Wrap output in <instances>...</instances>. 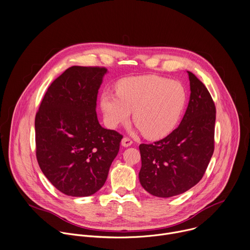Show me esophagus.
<instances>
[{
	"mask_svg": "<svg viewBox=\"0 0 250 250\" xmlns=\"http://www.w3.org/2000/svg\"><path fill=\"white\" fill-rule=\"evenodd\" d=\"M132 144H133L132 140L129 139V138H126V137L123 138L122 141H121V145H122L124 147H128V146H130Z\"/></svg>",
	"mask_w": 250,
	"mask_h": 250,
	"instance_id": "esophagus-1",
	"label": "esophagus"
}]
</instances>
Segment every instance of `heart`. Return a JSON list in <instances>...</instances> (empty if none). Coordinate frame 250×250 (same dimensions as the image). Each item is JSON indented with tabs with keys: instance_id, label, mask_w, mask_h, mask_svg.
I'll list each match as a JSON object with an SVG mask.
<instances>
[{
	"instance_id": "1",
	"label": "heart",
	"mask_w": 250,
	"mask_h": 250,
	"mask_svg": "<svg viewBox=\"0 0 250 250\" xmlns=\"http://www.w3.org/2000/svg\"><path fill=\"white\" fill-rule=\"evenodd\" d=\"M116 91L105 90L101 96L105 124L110 128L126 124L133 111L134 123L151 140L164 138L176 128L187 103L181 82L155 75L122 79Z\"/></svg>"
}]
</instances>
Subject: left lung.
<instances>
[{
	"label": "left lung",
	"mask_w": 250,
	"mask_h": 250,
	"mask_svg": "<svg viewBox=\"0 0 250 250\" xmlns=\"http://www.w3.org/2000/svg\"><path fill=\"white\" fill-rule=\"evenodd\" d=\"M190 96L186 113L166 138L140 145L142 187L157 197L181 194L202 178L214 151L216 108L204 84L187 71Z\"/></svg>",
	"instance_id": "left-lung-1"
}]
</instances>
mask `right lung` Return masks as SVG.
<instances>
[{
	"label": "right lung",
	"instance_id": "1",
	"mask_svg": "<svg viewBox=\"0 0 250 250\" xmlns=\"http://www.w3.org/2000/svg\"><path fill=\"white\" fill-rule=\"evenodd\" d=\"M106 73L104 67H69L48 88L35 117L39 166L66 195L97 192L119 151L122 135L102 127L96 112Z\"/></svg>",
	"mask_w": 250,
	"mask_h": 250
}]
</instances>
